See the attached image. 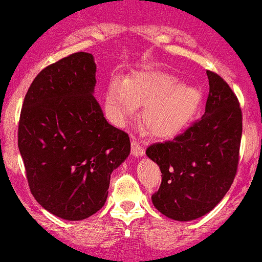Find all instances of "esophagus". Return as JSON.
Returning <instances> with one entry per match:
<instances>
[{"label": "esophagus", "instance_id": "esophagus-1", "mask_svg": "<svg viewBox=\"0 0 262 262\" xmlns=\"http://www.w3.org/2000/svg\"><path fill=\"white\" fill-rule=\"evenodd\" d=\"M132 154L136 157H140L144 154V148L142 147V144L137 139L132 140Z\"/></svg>", "mask_w": 262, "mask_h": 262}]
</instances>
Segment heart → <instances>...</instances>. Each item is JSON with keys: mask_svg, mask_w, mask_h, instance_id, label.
Here are the masks:
<instances>
[{"mask_svg": "<svg viewBox=\"0 0 262 262\" xmlns=\"http://www.w3.org/2000/svg\"><path fill=\"white\" fill-rule=\"evenodd\" d=\"M202 104V92L196 85L181 84L176 76L159 71H144L110 82L105 98L106 112L122 124L137 108L145 105L142 123L148 134L169 138L183 130Z\"/></svg>", "mask_w": 262, "mask_h": 262, "instance_id": "obj_1", "label": "heart"}]
</instances>
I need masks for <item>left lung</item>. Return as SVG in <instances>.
<instances>
[{
	"instance_id": "1",
	"label": "left lung",
	"mask_w": 262,
	"mask_h": 262,
	"mask_svg": "<svg viewBox=\"0 0 262 262\" xmlns=\"http://www.w3.org/2000/svg\"><path fill=\"white\" fill-rule=\"evenodd\" d=\"M206 112L183 133L145 150L159 166L162 183L152 202L164 216L191 221L210 212L230 189L240 159L242 112L219 74L207 70Z\"/></svg>"
}]
</instances>
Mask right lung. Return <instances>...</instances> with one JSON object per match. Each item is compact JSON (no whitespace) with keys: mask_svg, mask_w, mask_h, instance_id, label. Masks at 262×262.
<instances>
[{"mask_svg":"<svg viewBox=\"0 0 262 262\" xmlns=\"http://www.w3.org/2000/svg\"><path fill=\"white\" fill-rule=\"evenodd\" d=\"M96 65L75 52L37 74L18 120V149L30 191L45 210L80 221L108 197L110 174L130 153L128 134L110 125L93 96Z\"/></svg>","mask_w":262,"mask_h":262,"instance_id":"1","label":"right lung"}]
</instances>
